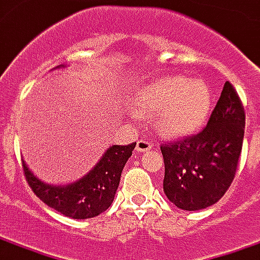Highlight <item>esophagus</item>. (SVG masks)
Wrapping results in <instances>:
<instances>
[{
  "label": "esophagus",
  "mask_w": 260,
  "mask_h": 260,
  "mask_svg": "<svg viewBox=\"0 0 260 260\" xmlns=\"http://www.w3.org/2000/svg\"><path fill=\"white\" fill-rule=\"evenodd\" d=\"M152 148V144L146 139H141V141H137V146H135V151L137 152H145L148 149Z\"/></svg>",
  "instance_id": "obj_1"
}]
</instances>
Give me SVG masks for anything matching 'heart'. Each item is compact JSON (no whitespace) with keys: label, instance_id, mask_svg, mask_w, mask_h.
<instances>
[{"label":"heart","instance_id":"b5f03b06","mask_svg":"<svg viewBox=\"0 0 260 260\" xmlns=\"http://www.w3.org/2000/svg\"><path fill=\"white\" fill-rule=\"evenodd\" d=\"M211 91L202 81L175 75L146 85L135 98L139 115L155 114L156 129L179 137L198 129L209 116Z\"/></svg>","mask_w":260,"mask_h":260}]
</instances>
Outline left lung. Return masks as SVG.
Wrapping results in <instances>:
<instances>
[{"instance_id": "obj_1", "label": "left lung", "mask_w": 260, "mask_h": 260, "mask_svg": "<svg viewBox=\"0 0 260 260\" xmlns=\"http://www.w3.org/2000/svg\"><path fill=\"white\" fill-rule=\"evenodd\" d=\"M245 135V109L226 81L204 129L160 145L167 198L183 211L216 204L234 181Z\"/></svg>"}]
</instances>
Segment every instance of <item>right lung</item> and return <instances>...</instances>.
Masks as SVG:
<instances>
[{"instance_id": "right-lung-1", "label": "right lung", "mask_w": 260, "mask_h": 260, "mask_svg": "<svg viewBox=\"0 0 260 260\" xmlns=\"http://www.w3.org/2000/svg\"><path fill=\"white\" fill-rule=\"evenodd\" d=\"M135 145L137 142L108 148L88 175L68 185H49L40 181L22 160L24 175L34 193L49 208L72 219L93 218L107 211L112 204L122 169L135 149Z\"/></svg>"}]
</instances>
